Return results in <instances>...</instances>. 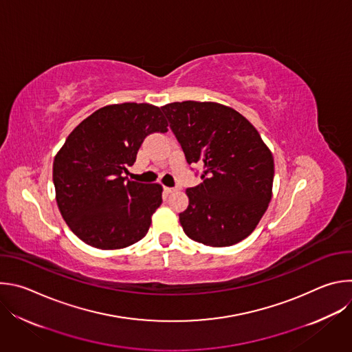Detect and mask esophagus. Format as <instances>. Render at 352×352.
Segmentation results:
<instances>
[{
	"mask_svg": "<svg viewBox=\"0 0 352 352\" xmlns=\"http://www.w3.org/2000/svg\"><path fill=\"white\" fill-rule=\"evenodd\" d=\"M175 190V188H168V186H164V192L166 193H173Z\"/></svg>",
	"mask_w": 352,
	"mask_h": 352,
	"instance_id": "34e87169",
	"label": "esophagus"
}]
</instances>
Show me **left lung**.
Instances as JSON below:
<instances>
[{
    "mask_svg": "<svg viewBox=\"0 0 352 352\" xmlns=\"http://www.w3.org/2000/svg\"><path fill=\"white\" fill-rule=\"evenodd\" d=\"M188 164L202 182L186 189L184 232L209 246H230L252 232L272 199L274 160L256 128L238 111L212 102L162 107Z\"/></svg>",
    "mask_w": 352,
    "mask_h": 352,
    "instance_id": "1",
    "label": "left lung"
}]
</instances>
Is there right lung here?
<instances>
[{"instance_id":"obj_1","label":"right lung","mask_w":352,"mask_h":352,"mask_svg":"<svg viewBox=\"0 0 352 352\" xmlns=\"http://www.w3.org/2000/svg\"><path fill=\"white\" fill-rule=\"evenodd\" d=\"M167 126L159 107L122 103L94 111L69 133L54 159L53 181L65 223L85 243L121 249L147 234L163 188L122 174L146 136Z\"/></svg>"}]
</instances>
